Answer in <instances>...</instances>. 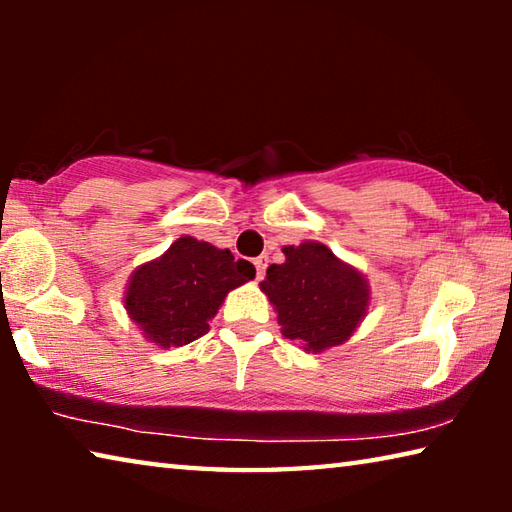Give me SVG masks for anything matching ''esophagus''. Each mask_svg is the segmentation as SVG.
I'll use <instances>...</instances> for the list:
<instances>
[{
	"instance_id": "esophagus-1",
	"label": "esophagus",
	"mask_w": 512,
	"mask_h": 512,
	"mask_svg": "<svg viewBox=\"0 0 512 512\" xmlns=\"http://www.w3.org/2000/svg\"><path fill=\"white\" fill-rule=\"evenodd\" d=\"M266 262H268L266 257H255V259H253V264H255V271H257V277H259V280H262L264 273H266Z\"/></svg>"
}]
</instances>
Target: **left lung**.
<instances>
[{
  "label": "left lung",
  "instance_id": "left-lung-1",
  "mask_svg": "<svg viewBox=\"0 0 512 512\" xmlns=\"http://www.w3.org/2000/svg\"><path fill=\"white\" fill-rule=\"evenodd\" d=\"M282 253L284 264L268 266L259 282L282 334L314 354L348 341L370 307L366 275L320 241L284 246Z\"/></svg>",
  "mask_w": 512,
  "mask_h": 512
}]
</instances>
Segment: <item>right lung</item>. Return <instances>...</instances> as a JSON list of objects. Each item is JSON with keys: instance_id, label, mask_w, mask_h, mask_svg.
Instances as JSON below:
<instances>
[{"instance_id": "right-lung-1", "label": "right lung", "mask_w": 512, "mask_h": 512, "mask_svg": "<svg viewBox=\"0 0 512 512\" xmlns=\"http://www.w3.org/2000/svg\"><path fill=\"white\" fill-rule=\"evenodd\" d=\"M255 277V266L194 237H180L158 259L137 266L124 307L146 341L180 348L201 339L232 289Z\"/></svg>"}]
</instances>
